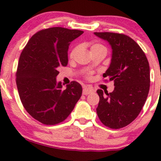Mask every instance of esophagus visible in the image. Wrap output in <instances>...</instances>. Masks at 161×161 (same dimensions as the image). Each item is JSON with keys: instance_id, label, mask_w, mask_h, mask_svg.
Returning a JSON list of instances; mask_svg holds the SVG:
<instances>
[{"instance_id": "obj_1", "label": "esophagus", "mask_w": 161, "mask_h": 161, "mask_svg": "<svg viewBox=\"0 0 161 161\" xmlns=\"http://www.w3.org/2000/svg\"><path fill=\"white\" fill-rule=\"evenodd\" d=\"M92 92V90L91 88H89V87H84L83 89V95H88V94L91 93Z\"/></svg>"}]
</instances>
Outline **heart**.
I'll use <instances>...</instances> for the list:
<instances>
[{
  "label": "heart",
  "mask_w": 161,
  "mask_h": 161,
  "mask_svg": "<svg viewBox=\"0 0 161 161\" xmlns=\"http://www.w3.org/2000/svg\"><path fill=\"white\" fill-rule=\"evenodd\" d=\"M100 50H106V48H105L103 45L100 44V43H93V44H92L91 46H90V50H91V52H94V51H97ZM77 50V47H74L72 50H71V53H70V58H74V56H75V53H76ZM90 76H91V73L90 72H89L86 75V77H90Z\"/></svg>",
  "instance_id": "b5f03b06"
}]
</instances>
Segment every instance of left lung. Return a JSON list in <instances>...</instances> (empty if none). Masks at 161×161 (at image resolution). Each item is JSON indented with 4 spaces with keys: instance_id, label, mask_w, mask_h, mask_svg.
<instances>
[{
    "instance_id": "1",
    "label": "left lung",
    "mask_w": 161,
    "mask_h": 161,
    "mask_svg": "<svg viewBox=\"0 0 161 161\" xmlns=\"http://www.w3.org/2000/svg\"><path fill=\"white\" fill-rule=\"evenodd\" d=\"M111 46L112 56L104 77L114 80L112 92L98 90L96 112L105 126L120 129L133 122L144 106L150 88V68L145 53L129 36L94 32Z\"/></svg>"
}]
</instances>
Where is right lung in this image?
Wrapping results in <instances>:
<instances>
[{"label": "right lung", "mask_w": 161, "mask_h": 161, "mask_svg": "<svg viewBox=\"0 0 161 161\" xmlns=\"http://www.w3.org/2000/svg\"><path fill=\"white\" fill-rule=\"evenodd\" d=\"M83 33L62 27L41 30L21 53L16 74L19 95L28 114L43 124L64 121L82 95L79 83L71 81L63 89L56 77L58 68L68 65L70 43Z\"/></svg>", "instance_id": "obj_1"}]
</instances>
